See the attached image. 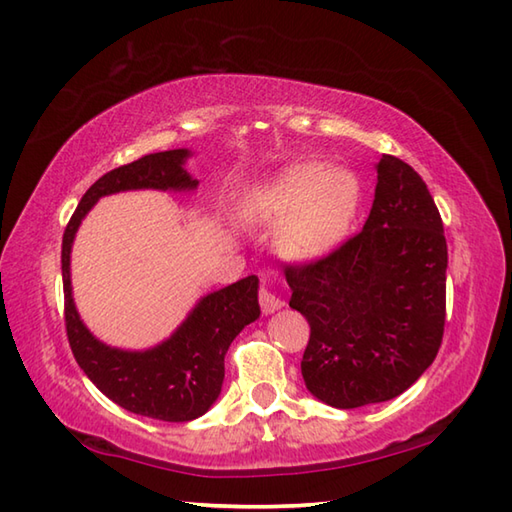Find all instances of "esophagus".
Instances as JSON below:
<instances>
[{"instance_id": "obj_1", "label": "esophagus", "mask_w": 512, "mask_h": 512, "mask_svg": "<svg viewBox=\"0 0 512 512\" xmlns=\"http://www.w3.org/2000/svg\"><path fill=\"white\" fill-rule=\"evenodd\" d=\"M259 306H262L264 314H273L275 310L284 308V301H281L266 284H262L259 286Z\"/></svg>"}]
</instances>
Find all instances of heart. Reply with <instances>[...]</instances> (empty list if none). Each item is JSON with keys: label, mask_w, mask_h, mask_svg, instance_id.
I'll list each match as a JSON object with an SVG mask.
<instances>
[{"label": "heart", "mask_w": 512, "mask_h": 512, "mask_svg": "<svg viewBox=\"0 0 512 512\" xmlns=\"http://www.w3.org/2000/svg\"><path fill=\"white\" fill-rule=\"evenodd\" d=\"M361 204L352 171L303 162L281 171L248 202L255 224L277 228V246L292 259L330 253L350 233Z\"/></svg>", "instance_id": "1"}]
</instances>
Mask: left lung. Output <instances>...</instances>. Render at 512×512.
I'll return each mask as SVG.
<instances>
[{
  "mask_svg": "<svg viewBox=\"0 0 512 512\" xmlns=\"http://www.w3.org/2000/svg\"><path fill=\"white\" fill-rule=\"evenodd\" d=\"M361 233L286 264L290 308L310 323L301 374L312 396L354 409L400 396L436 358L447 317V239L427 184L400 158L376 165Z\"/></svg>",
  "mask_w": 512,
  "mask_h": 512,
  "instance_id": "1",
  "label": "left lung"
}]
</instances>
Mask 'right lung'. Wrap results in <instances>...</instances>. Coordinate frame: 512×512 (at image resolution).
<instances>
[{
  "mask_svg": "<svg viewBox=\"0 0 512 512\" xmlns=\"http://www.w3.org/2000/svg\"><path fill=\"white\" fill-rule=\"evenodd\" d=\"M187 158V149L158 151L107 171L85 191L65 226L61 246L65 332L76 363L116 405L165 422L198 418L220 396L228 345L244 325L259 317V279L250 275L211 292L193 308L171 339L147 352H125L94 339L79 319L70 286V250L76 228L103 195L129 189L180 191L198 187V180L182 169Z\"/></svg>",
  "mask_w": 512,
  "mask_h": 512,
  "instance_id": "1",
  "label": "right lung"
}]
</instances>
